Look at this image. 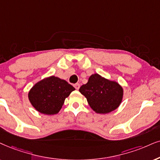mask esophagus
Returning <instances> with one entry per match:
<instances>
[{
    "label": "esophagus",
    "instance_id": "obj_1",
    "mask_svg": "<svg viewBox=\"0 0 160 160\" xmlns=\"http://www.w3.org/2000/svg\"><path fill=\"white\" fill-rule=\"evenodd\" d=\"M80 84H79V83H76V84L74 85V87L76 88L77 90H78L79 88H80Z\"/></svg>",
    "mask_w": 160,
    "mask_h": 160
}]
</instances>
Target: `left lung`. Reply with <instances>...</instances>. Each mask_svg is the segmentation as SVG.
I'll use <instances>...</instances> for the list:
<instances>
[{"mask_svg": "<svg viewBox=\"0 0 160 160\" xmlns=\"http://www.w3.org/2000/svg\"><path fill=\"white\" fill-rule=\"evenodd\" d=\"M79 92L97 114L113 112L120 106L123 98V88L118 82L97 73L89 77L87 83L82 85Z\"/></svg>", "mask_w": 160, "mask_h": 160, "instance_id": "left-lung-1", "label": "left lung"}]
</instances>
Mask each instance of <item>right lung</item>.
<instances>
[{"label": "right lung", "mask_w": 160, "mask_h": 160, "mask_svg": "<svg viewBox=\"0 0 160 160\" xmlns=\"http://www.w3.org/2000/svg\"><path fill=\"white\" fill-rule=\"evenodd\" d=\"M74 90L65 80L52 75L36 82L28 93V98L38 112L54 115L60 112L66 98Z\"/></svg>", "instance_id": "obj_1"}]
</instances>
